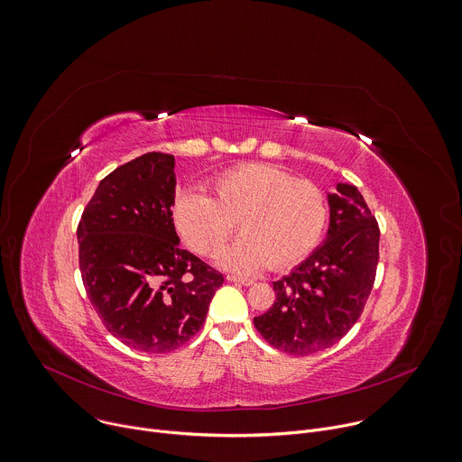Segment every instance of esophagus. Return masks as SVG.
<instances>
[{"instance_id":"34e87169","label":"esophagus","mask_w":462,"mask_h":462,"mask_svg":"<svg viewBox=\"0 0 462 462\" xmlns=\"http://www.w3.org/2000/svg\"><path fill=\"white\" fill-rule=\"evenodd\" d=\"M229 282H235V283H242V285H253L254 280L251 278H244V276H236V274H227L226 276Z\"/></svg>"}]
</instances>
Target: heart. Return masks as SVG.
Instances as JSON below:
<instances>
[{"instance_id":"obj_1","label":"heart","mask_w":462,"mask_h":462,"mask_svg":"<svg viewBox=\"0 0 462 462\" xmlns=\"http://www.w3.org/2000/svg\"><path fill=\"white\" fill-rule=\"evenodd\" d=\"M327 213L319 186L273 164L236 166L209 182V197L182 193L173 204L179 235L202 256L218 251L238 224L242 238L217 254L235 273L300 263L318 245Z\"/></svg>"}]
</instances>
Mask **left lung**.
<instances>
[{"instance_id": "8db88e82", "label": "left lung", "mask_w": 462, "mask_h": 462, "mask_svg": "<svg viewBox=\"0 0 462 462\" xmlns=\"http://www.w3.org/2000/svg\"><path fill=\"white\" fill-rule=\"evenodd\" d=\"M325 242L291 274L273 282V307L254 318L274 348L309 356L337 343L359 319L379 262V227L356 186L328 195Z\"/></svg>"}]
</instances>
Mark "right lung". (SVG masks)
Listing matches in <instances>:
<instances>
[{"instance_id": "add662e5", "label": "right lung", "mask_w": 462, "mask_h": 462, "mask_svg": "<svg viewBox=\"0 0 462 462\" xmlns=\"http://www.w3.org/2000/svg\"><path fill=\"white\" fill-rule=\"evenodd\" d=\"M175 157L144 153L106 175L78 226L87 294L112 336L166 354L204 325L222 273L179 247Z\"/></svg>"}]
</instances>
